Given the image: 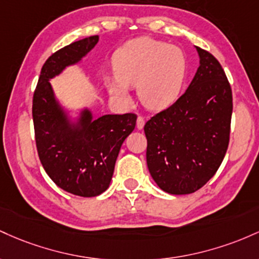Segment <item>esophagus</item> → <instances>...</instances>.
I'll return each mask as SVG.
<instances>
[{
  "instance_id": "obj_1",
  "label": "esophagus",
  "mask_w": 259,
  "mask_h": 259,
  "mask_svg": "<svg viewBox=\"0 0 259 259\" xmlns=\"http://www.w3.org/2000/svg\"><path fill=\"white\" fill-rule=\"evenodd\" d=\"M144 118L143 117H141V116H139V117L137 118V128L138 130H142L144 127Z\"/></svg>"
}]
</instances>
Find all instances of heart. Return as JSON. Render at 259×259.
I'll use <instances>...</instances> for the list:
<instances>
[{
  "instance_id": "heart-1",
  "label": "heart",
  "mask_w": 259,
  "mask_h": 259,
  "mask_svg": "<svg viewBox=\"0 0 259 259\" xmlns=\"http://www.w3.org/2000/svg\"><path fill=\"white\" fill-rule=\"evenodd\" d=\"M114 69V75L105 77L106 88L112 98L130 105V87H137L142 104L159 111L172 105L180 97L187 60L177 46L142 36L116 51Z\"/></svg>"
}]
</instances>
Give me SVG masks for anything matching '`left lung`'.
I'll list each match as a JSON object with an SVG mask.
<instances>
[{"label":"left lung","mask_w":259,"mask_h":259,"mask_svg":"<svg viewBox=\"0 0 259 259\" xmlns=\"http://www.w3.org/2000/svg\"><path fill=\"white\" fill-rule=\"evenodd\" d=\"M199 67L181 98L145 123L147 165L170 194H190L215 175L229 145L232 93L223 67L196 46Z\"/></svg>","instance_id":"obj_1"}]
</instances>
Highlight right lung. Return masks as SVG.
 Returning a JSON list of instances; mask_svg holds the SVG:
<instances>
[{
	"instance_id": "add662e5",
	"label": "right lung",
	"mask_w": 259,
	"mask_h": 259,
	"mask_svg": "<svg viewBox=\"0 0 259 259\" xmlns=\"http://www.w3.org/2000/svg\"><path fill=\"white\" fill-rule=\"evenodd\" d=\"M99 41L98 35L69 44L44 63L33 98L37 154L46 174L60 188L80 197L107 190L121 145L136 127L135 114L95 118L88 106L68 109L50 80L78 65Z\"/></svg>"
}]
</instances>
